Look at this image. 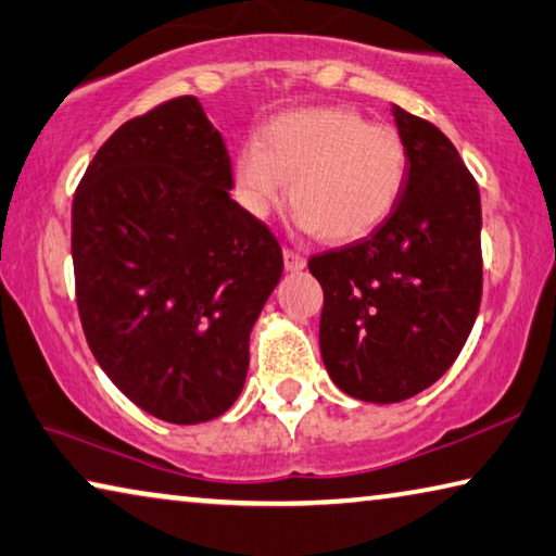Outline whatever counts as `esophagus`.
<instances>
[{"label": "esophagus", "mask_w": 556, "mask_h": 556, "mask_svg": "<svg viewBox=\"0 0 556 556\" xmlns=\"http://www.w3.org/2000/svg\"><path fill=\"white\" fill-rule=\"evenodd\" d=\"M285 267L287 271H302L306 267V260L302 257V254L294 252V250H285Z\"/></svg>", "instance_id": "34e87169"}]
</instances>
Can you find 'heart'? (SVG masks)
Listing matches in <instances>:
<instances>
[{
	"instance_id": "b5f03b06",
	"label": "heart",
	"mask_w": 556,
	"mask_h": 556,
	"mask_svg": "<svg viewBox=\"0 0 556 556\" xmlns=\"http://www.w3.org/2000/svg\"><path fill=\"white\" fill-rule=\"evenodd\" d=\"M299 227L329 242L376 232L408 182V148L391 126L351 109H302L264 123L232 161V195L247 215L267 217L285 198Z\"/></svg>"
}]
</instances>
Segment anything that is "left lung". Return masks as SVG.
Returning <instances> with one entry per match:
<instances>
[{"instance_id": "8db88e82", "label": "left lung", "mask_w": 556, "mask_h": 556, "mask_svg": "<svg viewBox=\"0 0 556 556\" xmlns=\"http://www.w3.org/2000/svg\"><path fill=\"white\" fill-rule=\"evenodd\" d=\"M408 182L364 240L314 254L321 358L343 393L399 403L433 386L470 337L482 299L480 190L443 130L393 105Z\"/></svg>"}]
</instances>
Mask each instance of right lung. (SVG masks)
Instances as JSON below:
<instances>
[{
	"label": "right lung",
	"instance_id": "1",
	"mask_svg": "<svg viewBox=\"0 0 556 556\" xmlns=\"http://www.w3.org/2000/svg\"><path fill=\"white\" fill-rule=\"evenodd\" d=\"M230 190L223 136L180 96L123 123L74 195L88 346L138 408L180 426L237 401L252 324L285 267L277 237Z\"/></svg>",
	"mask_w": 556,
	"mask_h": 556
}]
</instances>
